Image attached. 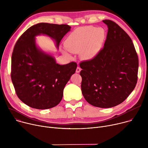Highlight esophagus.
Returning a JSON list of instances; mask_svg holds the SVG:
<instances>
[{
  "label": "esophagus",
  "instance_id": "1",
  "mask_svg": "<svg viewBox=\"0 0 148 148\" xmlns=\"http://www.w3.org/2000/svg\"><path fill=\"white\" fill-rule=\"evenodd\" d=\"M80 71H81V68L79 67H77V69H76V73H79Z\"/></svg>",
  "mask_w": 148,
  "mask_h": 148
}]
</instances>
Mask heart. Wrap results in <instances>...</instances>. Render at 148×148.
<instances>
[{"instance_id": "1", "label": "heart", "mask_w": 148, "mask_h": 148, "mask_svg": "<svg viewBox=\"0 0 148 148\" xmlns=\"http://www.w3.org/2000/svg\"><path fill=\"white\" fill-rule=\"evenodd\" d=\"M105 37V32L101 27H82L75 29L68 36L65 46L70 52L80 53L83 59L91 60L99 52Z\"/></svg>"}]
</instances>
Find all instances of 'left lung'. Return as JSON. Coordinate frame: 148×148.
<instances>
[{"instance_id": "left-lung-1", "label": "left lung", "mask_w": 148, "mask_h": 148, "mask_svg": "<svg viewBox=\"0 0 148 148\" xmlns=\"http://www.w3.org/2000/svg\"><path fill=\"white\" fill-rule=\"evenodd\" d=\"M104 47L92 59L79 63L81 91L94 107L108 108L123 102L138 81L139 60L131 37L110 20Z\"/></svg>"}]
</instances>
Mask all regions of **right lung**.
<instances>
[{"mask_svg":"<svg viewBox=\"0 0 148 148\" xmlns=\"http://www.w3.org/2000/svg\"><path fill=\"white\" fill-rule=\"evenodd\" d=\"M70 28L67 25L40 23L29 27L16 41L12 56L11 78L16 95L28 106L46 110L57 105L77 67L75 62L57 64L52 56L37 49L34 37L46 34L56 40L58 47Z\"/></svg>","mask_w":148,"mask_h":148,"instance_id":"1","label":"right lung"}]
</instances>
